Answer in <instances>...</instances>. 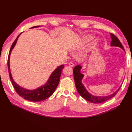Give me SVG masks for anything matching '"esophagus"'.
<instances>
[{
    "label": "esophagus",
    "mask_w": 132,
    "mask_h": 132,
    "mask_svg": "<svg viewBox=\"0 0 132 132\" xmlns=\"http://www.w3.org/2000/svg\"><path fill=\"white\" fill-rule=\"evenodd\" d=\"M69 65L70 66H71V67H74V64L72 63V62H70L69 63Z\"/></svg>",
    "instance_id": "esophagus-1"
}]
</instances>
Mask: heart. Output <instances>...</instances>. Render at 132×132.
<instances>
[{"mask_svg": "<svg viewBox=\"0 0 132 132\" xmlns=\"http://www.w3.org/2000/svg\"><path fill=\"white\" fill-rule=\"evenodd\" d=\"M93 38V37L91 36H86V37L84 38V39L82 41V44H86L87 43V42L91 41L92 39Z\"/></svg>", "mask_w": 132, "mask_h": 132, "instance_id": "1", "label": "heart"}]
</instances>
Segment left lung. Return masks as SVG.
<instances>
[{
  "mask_svg": "<svg viewBox=\"0 0 132 132\" xmlns=\"http://www.w3.org/2000/svg\"><path fill=\"white\" fill-rule=\"evenodd\" d=\"M111 38V46H116L119 47L120 48L122 49L124 51V48L123 47L122 45L120 43L119 40L114 35L110 33ZM82 67L80 65H77L73 69V73H74V81L76 88L77 89L78 92H79V95H80L84 99L88 101L90 103H101L103 102H104L105 101L108 100L109 99H111L113 97L115 96L116 93L120 88V87L117 89V90L113 92V94L111 95H107V96H97V95H94L87 90V89L83 85L82 83V79H83V77L85 75L82 73H81V69H82Z\"/></svg>",
  "mask_w": 132,
  "mask_h": 132,
  "instance_id": "left-lung-1",
  "label": "left lung"
}]
</instances>
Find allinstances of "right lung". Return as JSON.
<instances>
[{"label":"right lung","instance_id":"1","mask_svg":"<svg viewBox=\"0 0 132 132\" xmlns=\"http://www.w3.org/2000/svg\"><path fill=\"white\" fill-rule=\"evenodd\" d=\"M40 27L41 26H35L32 27L31 28H38ZM22 33L18 35L15 41L13 43L10 50L9 55H8L7 64L10 79L15 91L21 97L24 98V99L31 101V102H41V101H43L47 99V98L49 97L54 93L55 89L57 88L59 82H60L61 72L62 71L63 68H64V65L63 64H62V65L57 67L52 72L51 75H50L49 79L47 80L46 83H45L44 85L39 87L37 88H36L35 89H28L22 87L18 85L13 79L12 74H11L10 66V61L11 52H12V49L16 45L18 38Z\"/></svg>","mask_w":132,"mask_h":132}]
</instances>
